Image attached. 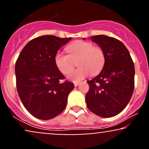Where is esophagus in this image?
<instances>
[{"label": "esophagus", "instance_id": "1", "mask_svg": "<svg viewBox=\"0 0 149 149\" xmlns=\"http://www.w3.org/2000/svg\"><path fill=\"white\" fill-rule=\"evenodd\" d=\"M79 84V82H77V81L74 82V85L75 87H77V86H78Z\"/></svg>", "mask_w": 149, "mask_h": 149}]
</instances>
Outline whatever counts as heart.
Masks as SVG:
<instances>
[{
    "label": "heart",
    "instance_id": "1",
    "mask_svg": "<svg viewBox=\"0 0 149 149\" xmlns=\"http://www.w3.org/2000/svg\"><path fill=\"white\" fill-rule=\"evenodd\" d=\"M68 54L58 52L55 54L54 61L62 74H68L73 70L75 63L78 68L68 77L73 81H79L91 74H98L106 62L105 53L100 47H95L91 42L77 41L66 47Z\"/></svg>",
    "mask_w": 149,
    "mask_h": 149
}]
</instances>
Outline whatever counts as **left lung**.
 Listing matches in <instances>:
<instances>
[{
	"instance_id": "1",
	"label": "left lung",
	"mask_w": 149,
	"mask_h": 149,
	"mask_svg": "<svg viewBox=\"0 0 149 149\" xmlns=\"http://www.w3.org/2000/svg\"><path fill=\"white\" fill-rule=\"evenodd\" d=\"M105 53L101 72L88 81V108L95 115L112 117L120 113L131 100L135 87V66L128 49L117 38L105 35L91 38Z\"/></svg>"
}]
</instances>
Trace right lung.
Here are the masks:
<instances>
[{
  "label": "right lung",
  "instance_id": "right-lung-1",
  "mask_svg": "<svg viewBox=\"0 0 149 149\" xmlns=\"http://www.w3.org/2000/svg\"><path fill=\"white\" fill-rule=\"evenodd\" d=\"M72 38L36 37L26 44L16 61V88L23 106L36 118L47 120L61 113L74 84L65 81L54 56Z\"/></svg>",
  "mask_w": 149,
  "mask_h": 149
}]
</instances>
